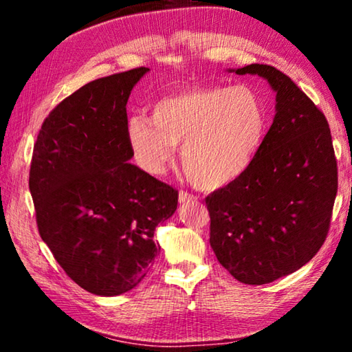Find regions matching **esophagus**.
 I'll list each match as a JSON object with an SVG mask.
<instances>
[{
  "label": "esophagus",
  "instance_id": "obj_1",
  "mask_svg": "<svg viewBox=\"0 0 352 352\" xmlns=\"http://www.w3.org/2000/svg\"><path fill=\"white\" fill-rule=\"evenodd\" d=\"M178 200H180V204H189V201H197L199 197L197 195L188 192V190H180V194H178Z\"/></svg>",
  "mask_w": 352,
  "mask_h": 352
}]
</instances>
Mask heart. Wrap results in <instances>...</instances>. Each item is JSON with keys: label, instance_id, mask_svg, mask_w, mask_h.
<instances>
[{"label": "heart", "instance_id": "b5f03b06", "mask_svg": "<svg viewBox=\"0 0 352 352\" xmlns=\"http://www.w3.org/2000/svg\"><path fill=\"white\" fill-rule=\"evenodd\" d=\"M127 141L136 163L163 174L180 146L190 180L214 189L236 180L252 164L265 132V110L248 87H194L155 100L151 119L133 115Z\"/></svg>", "mask_w": 352, "mask_h": 352}]
</instances>
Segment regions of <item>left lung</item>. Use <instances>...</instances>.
<instances>
[{
	"mask_svg": "<svg viewBox=\"0 0 352 352\" xmlns=\"http://www.w3.org/2000/svg\"><path fill=\"white\" fill-rule=\"evenodd\" d=\"M236 73L269 80L276 115L248 169L205 204L217 261L237 281L261 285L301 269L324 243L337 160L324 113L287 74L259 63Z\"/></svg>",
	"mask_w": 352,
	"mask_h": 352,
	"instance_id": "8db88e82",
	"label": "left lung"
}]
</instances>
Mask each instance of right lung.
Instances as JSON below:
<instances>
[{
	"label": "right lung",
	"mask_w": 352,
	"mask_h": 352,
	"mask_svg": "<svg viewBox=\"0 0 352 352\" xmlns=\"http://www.w3.org/2000/svg\"><path fill=\"white\" fill-rule=\"evenodd\" d=\"M148 68L83 85L51 110L34 144L29 189L41 239L94 295L136 287L158 253L155 228L178 190L129 163L127 100Z\"/></svg>",
	"instance_id": "obj_1"
}]
</instances>
